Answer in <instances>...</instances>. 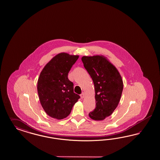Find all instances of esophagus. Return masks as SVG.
Listing matches in <instances>:
<instances>
[{"label":"esophagus","mask_w":160,"mask_h":160,"mask_svg":"<svg viewBox=\"0 0 160 160\" xmlns=\"http://www.w3.org/2000/svg\"><path fill=\"white\" fill-rule=\"evenodd\" d=\"M80 97L82 98H84L85 97V93H84V92H82V94L80 95Z\"/></svg>","instance_id":"1"}]
</instances>
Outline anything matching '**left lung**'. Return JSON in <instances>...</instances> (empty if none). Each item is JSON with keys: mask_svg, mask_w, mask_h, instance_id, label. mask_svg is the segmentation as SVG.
I'll list each match as a JSON object with an SVG mask.
<instances>
[{"mask_svg": "<svg viewBox=\"0 0 160 160\" xmlns=\"http://www.w3.org/2000/svg\"><path fill=\"white\" fill-rule=\"evenodd\" d=\"M84 67L94 86L96 108L88 114L94 120L101 121L112 115L118 106L123 82L117 68L102 55L82 56Z\"/></svg>", "mask_w": 160, "mask_h": 160, "instance_id": "left-lung-1", "label": "left lung"}]
</instances>
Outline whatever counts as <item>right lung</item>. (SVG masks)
Segmentation results:
<instances>
[{"instance_id":"right-lung-1","label":"right lung","mask_w":160,"mask_h":160,"mask_svg":"<svg viewBox=\"0 0 160 160\" xmlns=\"http://www.w3.org/2000/svg\"><path fill=\"white\" fill-rule=\"evenodd\" d=\"M79 56L60 53L46 64L38 81V92L42 106L46 114L62 120L70 114L80 96L74 92L73 83L68 73Z\"/></svg>"}]
</instances>
